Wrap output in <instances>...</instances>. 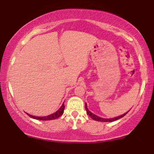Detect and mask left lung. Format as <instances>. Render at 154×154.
Returning a JSON list of instances; mask_svg holds the SVG:
<instances>
[{
	"label": "left lung",
	"mask_w": 154,
	"mask_h": 154,
	"mask_svg": "<svg viewBox=\"0 0 154 154\" xmlns=\"http://www.w3.org/2000/svg\"><path fill=\"white\" fill-rule=\"evenodd\" d=\"M85 107H86V112H87L88 116L91 117V118L93 119V120H96V121H99V122H112V121H115V120H118V119L122 118V117H124L125 115L126 114H127V113L128 112H129V111H128V112L125 113V114H123V115H120V116H118V117H114V118L105 119V118H102V117H98V116H97V115H94V114L91 113V112H90L89 110L88 109V108H87V104H86V103H85Z\"/></svg>",
	"instance_id": "obj_1"
}]
</instances>
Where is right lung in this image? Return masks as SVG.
<instances>
[{
    "mask_svg": "<svg viewBox=\"0 0 154 154\" xmlns=\"http://www.w3.org/2000/svg\"><path fill=\"white\" fill-rule=\"evenodd\" d=\"M64 108H65V106H64V103H63L62 106H60V108L57 111H56L55 113H52V115H48V116H45V117H35V116H33V115H29V114H27V115H28L30 117H32V118L36 119V120H55V119L58 118L59 117H60L63 114V112H64Z\"/></svg>",
    "mask_w": 154,
    "mask_h": 154,
    "instance_id": "right-lung-1",
    "label": "right lung"
}]
</instances>
